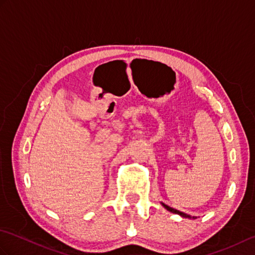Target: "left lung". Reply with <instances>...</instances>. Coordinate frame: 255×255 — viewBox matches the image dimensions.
<instances>
[{"label":"left lung","instance_id":"left-lung-1","mask_svg":"<svg viewBox=\"0 0 255 255\" xmlns=\"http://www.w3.org/2000/svg\"><path fill=\"white\" fill-rule=\"evenodd\" d=\"M162 205H163V207H164L165 209L171 211V213H173V214H177V215H180V216H182V217H185V218H192L191 216L187 215V214H184V213H182V211H180V210H176V209H174V208H171L170 206H167V205H165V204H162ZM193 218H194V217H193Z\"/></svg>","mask_w":255,"mask_h":255}]
</instances>
